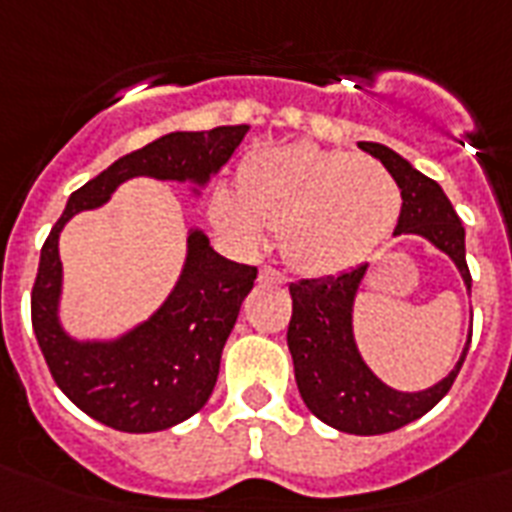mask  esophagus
Masks as SVG:
<instances>
[{"instance_id": "esophagus-1", "label": "esophagus", "mask_w": 512, "mask_h": 512, "mask_svg": "<svg viewBox=\"0 0 512 512\" xmlns=\"http://www.w3.org/2000/svg\"><path fill=\"white\" fill-rule=\"evenodd\" d=\"M260 281H263V284H279V287H287V279H284L276 268H260Z\"/></svg>"}]
</instances>
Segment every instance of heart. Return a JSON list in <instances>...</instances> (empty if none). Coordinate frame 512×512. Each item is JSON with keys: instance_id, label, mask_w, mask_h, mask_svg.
Returning <instances> with one entry per match:
<instances>
[{"instance_id": "obj_1", "label": "heart", "mask_w": 512, "mask_h": 512, "mask_svg": "<svg viewBox=\"0 0 512 512\" xmlns=\"http://www.w3.org/2000/svg\"><path fill=\"white\" fill-rule=\"evenodd\" d=\"M401 209L404 193L388 170L311 143L257 154L241 172V193L215 201L217 223L244 247H257L265 228L281 231V255L303 276H335L369 260Z\"/></svg>"}]
</instances>
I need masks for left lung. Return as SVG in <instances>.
Instances as JSON below:
<instances>
[{"instance_id":"obj_1","label":"left lung","mask_w":512,"mask_h":512,"mask_svg":"<svg viewBox=\"0 0 512 512\" xmlns=\"http://www.w3.org/2000/svg\"><path fill=\"white\" fill-rule=\"evenodd\" d=\"M361 151L380 159L382 167L396 177L404 193V209L393 236H420L444 252L460 271L470 292V271L465 260V228L446 199L444 188L414 170L404 156L382 143H358ZM369 265L353 271L305 279L289 284L292 321L287 329V345L295 364L297 390L305 406L329 428L353 436H380L420 420L449 393L454 377L460 374L468 356L470 335L460 353V361L444 380L425 390H396L369 369L353 335V308L358 289L364 284Z\"/></svg>"}]
</instances>
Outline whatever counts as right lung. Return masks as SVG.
<instances>
[{
  "label": "right lung",
  "mask_w": 512,
  "mask_h": 512,
  "mask_svg": "<svg viewBox=\"0 0 512 512\" xmlns=\"http://www.w3.org/2000/svg\"><path fill=\"white\" fill-rule=\"evenodd\" d=\"M247 130L249 124H225L162 135L71 193L52 225L31 292V324L58 388L92 420L122 433H156L199 412L215 390L225 340L255 287L257 268L217 255L207 233L191 225L175 287L146 321L116 337H74L60 319V233L71 217L103 207L132 177L188 183L201 196Z\"/></svg>",
  "instance_id": "add662e5"
}]
</instances>
